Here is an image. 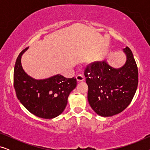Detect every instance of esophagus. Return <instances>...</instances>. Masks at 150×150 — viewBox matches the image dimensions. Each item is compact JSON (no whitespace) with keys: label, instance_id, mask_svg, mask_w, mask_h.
<instances>
[{"label":"esophagus","instance_id":"1","mask_svg":"<svg viewBox=\"0 0 150 150\" xmlns=\"http://www.w3.org/2000/svg\"><path fill=\"white\" fill-rule=\"evenodd\" d=\"M76 80L78 82H82L85 80V77H84L82 74H79L76 76Z\"/></svg>","mask_w":150,"mask_h":150}]
</instances>
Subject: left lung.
I'll return each mask as SVG.
<instances>
[{
	"instance_id": "8db88e82",
	"label": "left lung",
	"mask_w": 150,
	"mask_h": 150,
	"mask_svg": "<svg viewBox=\"0 0 150 150\" xmlns=\"http://www.w3.org/2000/svg\"><path fill=\"white\" fill-rule=\"evenodd\" d=\"M125 64L115 68L106 61H95L85 69L89 90L88 102L102 117L113 116L122 112L132 101L138 86V68L132 51L123 49Z\"/></svg>"
}]
</instances>
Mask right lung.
<instances>
[{
    "label": "right lung",
    "instance_id": "1",
    "mask_svg": "<svg viewBox=\"0 0 150 150\" xmlns=\"http://www.w3.org/2000/svg\"><path fill=\"white\" fill-rule=\"evenodd\" d=\"M22 51L16 59L13 72V85L16 96L30 112L39 117L52 119L65 110L67 98L76 87V78L66 79L57 74L45 79H35L22 68Z\"/></svg>",
    "mask_w": 150,
    "mask_h": 150
}]
</instances>
